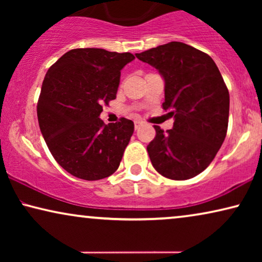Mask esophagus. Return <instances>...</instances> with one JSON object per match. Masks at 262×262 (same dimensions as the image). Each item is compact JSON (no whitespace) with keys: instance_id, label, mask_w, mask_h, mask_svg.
I'll use <instances>...</instances> for the list:
<instances>
[{"instance_id":"34e87169","label":"esophagus","mask_w":262,"mask_h":262,"mask_svg":"<svg viewBox=\"0 0 262 262\" xmlns=\"http://www.w3.org/2000/svg\"><path fill=\"white\" fill-rule=\"evenodd\" d=\"M142 125H143V121H141V120H136L135 121V128H136V130H138V128L141 127Z\"/></svg>"}]
</instances>
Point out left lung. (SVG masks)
I'll use <instances>...</instances> for the list:
<instances>
[{"label": "left lung", "instance_id": "8db88e82", "mask_svg": "<svg viewBox=\"0 0 262 262\" xmlns=\"http://www.w3.org/2000/svg\"><path fill=\"white\" fill-rule=\"evenodd\" d=\"M164 80L162 107L174 118L171 130L154 126L146 146L152 166L171 180H187L205 170L228 130L229 92L209 55L180 41L136 53Z\"/></svg>", "mask_w": 262, "mask_h": 262}]
</instances>
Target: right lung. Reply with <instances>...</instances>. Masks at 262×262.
Listing matches in <instances>:
<instances>
[{"mask_svg": "<svg viewBox=\"0 0 262 262\" xmlns=\"http://www.w3.org/2000/svg\"><path fill=\"white\" fill-rule=\"evenodd\" d=\"M130 52L74 49L48 70L38 100L39 127L52 156L68 173L100 180L119 167L134 121L121 118L105 125L102 105L117 96L120 70L132 62Z\"/></svg>", "mask_w": 262, "mask_h": 262, "instance_id": "obj_1", "label": "right lung"}]
</instances>
